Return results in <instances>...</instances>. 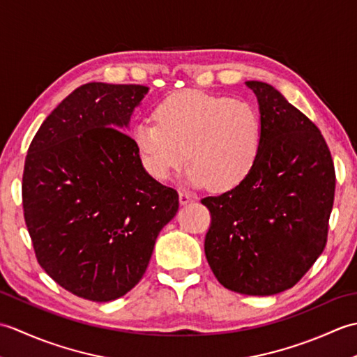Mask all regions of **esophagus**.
I'll return each mask as SVG.
<instances>
[{"label": "esophagus", "instance_id": "esophagus-1", "mask_svg": "<svg viewBox=\"0 0 357 357\" xmlns=\"http://www.w3.org/2000/svg\"><path fill=\"white\" fill-rule=\"evenodd\" d=\"M193 199H195L193 195L187 193V192H179V202H181V206H187V204L193 202Z\"/></svg>", "mask_w": 357, "mask_h": 357}]
</instances>
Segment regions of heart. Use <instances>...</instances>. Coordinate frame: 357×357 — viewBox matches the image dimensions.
<instances>
[{"label": "heart", "mask_w": 357, "mask_h": 357, "mask_svg": "<svg viewBox=\"0 0 357 357\" xmlns=\"http://www.w3.org/2000/svg\"><path fill=\"white\" fill-rule=\"evenodd\" d=\"M155 118L132 127V141L151 178L169 179L187 159V183L229 192L244 181L261 149V118L252 104L196 90L167 96Z\"/></svg>", "instance_id": "1"}]
</instances>
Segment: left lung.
Listing matches in <instances>:
<instances>
[{
    "mask_svg": "<svg viewBox=\"0 0 357 357\" xmlns=\"http://www.w3.org/2000/svg\"><path fill=\"white\" fill-rule=\"evenodd\" d=\"M245 84L259 104V155L238 187L201 199L211 215L204 250L225 288L270 296L298 284L324 252L336 173L304 113L267 82Z\"/></svg>",
    "mask_w": 357,
    "mask_h": 357,
    "instance_id": "left-lung-1",
    "label": "left lung"
}]
</instances>
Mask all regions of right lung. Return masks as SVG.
I'll list each match as a JSON object with an SVG mask.
<instances>
[{"instance_id": "obj_1", "label": "right lung", "mask_w": 357, "mask_h": 357, "mask_svg": "<svg viewBox=\"0 0 357 357\" xmlns=\"http://www.w3.org/2000/svg\"><path fill=\"white\" fill-rule=\"evenodd\" d=\"M149 87L89 82L44 119L27 150L22 208L36 259L67 291L115 301L139 282L178 192L144 170L124 133Z\"/></svg>"}]
</instances>
